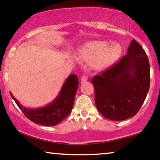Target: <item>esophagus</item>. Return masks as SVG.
Segmentation results:
<instances>
[{"instance_id":"34e87169","label":"esophagus","mask_w":160,"mask_h":160,"mask_svg":"<svg viewBox=\"0 0 160 160\" xmlns=\"http://www.w3.org/2000/svg\"><path fill=\"white\" fill-rule=\"evenodd\" d=\"M88 81V78H87L86 75H82V78H81V80H80V82H81V83H84V82H86Z\"/></svg>"}]
</instances>
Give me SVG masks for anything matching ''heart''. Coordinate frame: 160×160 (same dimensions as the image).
I'll return each instance as SVG.
<instances>
[{"mask_svg": "<svg viewBox=\"0 0 160 160\" xmlns=\"http://www.w3.org/2000/svg\"><path fill=\"white\" fill-rule=\"evenodd\" d=\"M121 52V46L118 44H108L105 41H94L82 47L79 54L82 59L89 60L92 69L102 70L111 66Z\"/></svg>", "mask_w": 160, "mask_h": 160, "instance_id": "obj_1", "label": "heart"}]
</instances>
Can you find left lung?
<instances>
[{
  "label": "left lung",
  "mask_w": 160,
  "mask_h": 160,
  "mask_svg": "<svg viewBox=\"0 0 160 160\" xmlns=\"http://www.w3.org/2000/svg\"><path fill=\"white\" fill-rule=\"evenodd\" d=\"M120 61L91 80L99 112L112 121L132 118L139 111L150 86V65L142 47L132 40Z\"/></svg>",
  "instance_id": "1"
}]
</instances>
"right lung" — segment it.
Instances as JSON below:
<instances>
[{
	"mask_svg": "<svg viewBox=\"0 0 160 160\" xmlns=\"http://www.w3.org/2000/svg\"><path fill=\"white\" fill-rule=\"evenodd\" d=\"M78 85V76L74 74H70L63 82L58 96L48 105L37 108L24 107L11 92L10 94L21 111L29 120L37 124L52 127L58 124L70 114Z\"/></svg>",
	"mask_w": 160,
	"mask_h": 160,
	"instance_id": "right-lung-1",
	"label": "right lung"
}]
</instances>
